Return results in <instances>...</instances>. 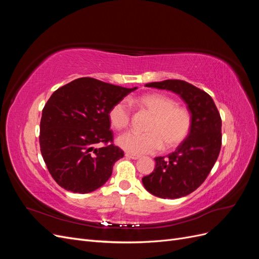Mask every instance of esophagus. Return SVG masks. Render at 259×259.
Here are the masks:
<instances>
[{"mask_svg": "<svg viewBox=\"0 0 259 259\" xmlns=\"http://www.w3.org/2000/svg\"><path fill=\"white\" fill-rule=\"evenodd\" d=\"M125 156H126L127 159H132V160L139 159V155L138 154H133V153H128V152L125 153Z\"/></svg>", "mask_w": 259, "mask_h": 259, "instance_id": "1", "label": "esophagus"}]
</instances>
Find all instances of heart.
Instances as JSON below:
<instances>
[{
  "label": "heart",
  "mask_w": 259,
  "mask_h": 259,
  "mask_svg": "<svg viewBox=\"0 0 259 259\" xmlns=\"http://www.w3.org/2000/svg\"><path fill=\"white\" fill-rule=\"evenodd\" d=\"M137 104L152 117L145 126L146 133L128 132L120 135L116 143L125 151L133 154H147L175 148L189 135L192 115L177 101L162 94H148L137 100ZM132 119V107L126 99L117 101L109 111V121L117 131L126 128Z\"/></svg>",
  "instance_id": "heart-1"
}]
</instances>
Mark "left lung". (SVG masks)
Masks as SVG:
<instances>
[{"label": "left lung", "instance_id": "1", "mask_svg": "<svg viewBox=\"0 0 259 259\" xmlns=\"http://www.w3.org/2000/svg\"><path fill=\"white\" fill-rule=\"evenodd\" d=\"M171 91L182 97L192 115L189 135L174 152L156 156L155 167L143 178L146 189L162 199H178L204 183L222 148V117L207 93L182 80L146 84Z\"/></svg>", "mask_w": 259, "mask_h": 259}]
</instances>
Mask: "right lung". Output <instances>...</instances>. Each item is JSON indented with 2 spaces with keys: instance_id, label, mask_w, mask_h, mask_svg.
<instances>
[{
  "instance_id": "add662e5",
  "label": "right lung",
  "mask_w": 259,
  "mask_h": 259,
  "mask_svg": "<svg viewBox=\"0 0 259 259\" xmlns=\"http://www.w3.org/2000/svg\"><path fill=\"white\" fill-rule=\"evenodd\" d=\"M134 89L80 77L53 93L40 123V148L50 174L61 188L89 193L103 186L124 156L113 144L109 111ZM104 143L101 148H94Z\"/></svg>"
}]
</instances>
